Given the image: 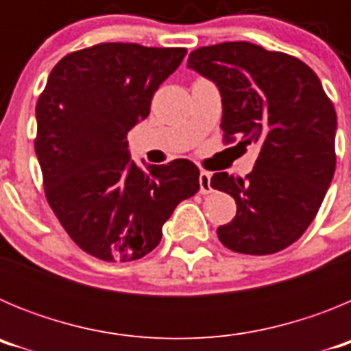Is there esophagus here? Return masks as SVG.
<instances>
[{
	"label": "esophagus",
	"mask_w": 351,
	"mask_h": 351,
	"mask_svg": "<svg viewBox=\"0 0 351 351\" xmlns=\"http://www.w3.org/2000/svg\"><path fill=\"white\" fill-rule=\"evenodd\" d=\"M198 182H200V193L209 195L213 191V186H210V173L209 172H200V178H198Z\"/></svg>",
	"instance_id": "1"
}]
</instances>
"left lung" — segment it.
Returning <instances> with one entry per match:
<instances>
[{"label":"left lung","instance_id":"1","mask_svg":"<svg viewBox=\"0 0 351 351\" xmlns=\"http://www.w3.org/2000/svg\"><path fill=\"white\" fill-rule=\"evenodd\" d=\"M188 68L218 86L225 141L260 145L246 178L216 172L210 179L237 204L235 218L218 228L219 241L244 255L285 250L311 225L334 178L332 101L308 64L250 42L197 49Z\"/></svg>","mask_w":351,"mask_h":351}]
</instances>
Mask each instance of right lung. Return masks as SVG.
I'll return each instance as SVG.
<instances>
[{"mask_svg": "<svg viewBox=\"0 0 351 351\" xmlns=\"http://www.w3.org/2000/svg\"><path fill=\"white\" fill-rule=\"evenodd\" d=\"M184 56L179 47L98 43L52 68L36 104V158L49 206L91 256L130 262L151 253L178 204L200 188L190 160L141 170L126 141Z\"/></svg>", "mask_w": 351, "mask_h": 351, "instance_id": "obj_1", "label": "right lung"}]
</instances>
